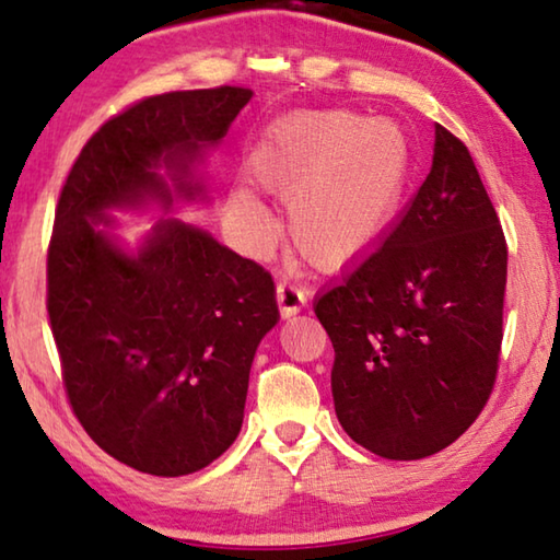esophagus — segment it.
<instances>
[{"mask_svg": "<svg viewBox=\"0 0 560 560\" xmlns=\"http://www.w3.org/2000/svg\"><path fill=\"white\" fill-rule=\"evenodd\" d=\"M277 302H279L283 319H289V316H294V314L302 312L304 304H306V296H304L302 289L294 287V283L279 281L277 283Z\"/></svg>", "mask_w": 560, "mask_h": 560, "instance_id": "obj_1", "label": "esophagus"}]
</instances>
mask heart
<instances>
[{
    "instance_id": "b5f03b06",
    "label": "heart",
    "mask_w": 560,
    "mask_h": 560,
    "mask_svg": "<svg viewBox=\"0 0 560 560\" xmlns=\"http://www.w3.org/2000/svg\"><path fill=\"white\" fill-rule=\"evenodd\" d=\"M410 161V138L397 122L327 110L273 130L254 158V175L266 190L289 198V233L302 256L329 269L389 226ZM231 219L256 248L277 233L271 213L246 190L231 198Z\"/></svg>"
}]
</instances>
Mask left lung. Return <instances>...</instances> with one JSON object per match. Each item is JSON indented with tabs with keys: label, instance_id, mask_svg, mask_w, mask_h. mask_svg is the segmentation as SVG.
<instances>
[{
	"label": "left lung",
	"instance_id": "obj_1",
	"mask_svg": "<svg viewBox=\"0 0 560 560\" xmlns=\"http://www.w3.org/2000/svg\"><path fill=\"white\" fill-rule=\"evenodd\" d=\"M508 246L470 150L435 125L407 211L314 312L334 347L341 428L387 460H420L478 420L495 385Z\"/></svg>",
	"mask_w": 560,
	"mask_h": 560
}]
</instances>
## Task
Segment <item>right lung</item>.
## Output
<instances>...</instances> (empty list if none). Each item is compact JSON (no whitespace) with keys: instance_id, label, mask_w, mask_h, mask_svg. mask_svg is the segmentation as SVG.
<instances>
[{"instance_id":"right-lung-1","label":"right lung","mask_w":560,"mask_h":560,"mask_svg":"<svg viewBox=\"0 0 560 560\" xmlns=\"http://www.w3.org/2000/svg\"><path fill=\"white\" fill-rule=\"evenodd\" d=\"M252 95L221 85L125 107L80 150L57 200L47 314L67 399L107 455L148 475L196 472L233 445L277 289L264 266L180 219L158 221L136 254L97 226L110 208L203 196L196 155Z\"/></svg>"}]
</instances>
